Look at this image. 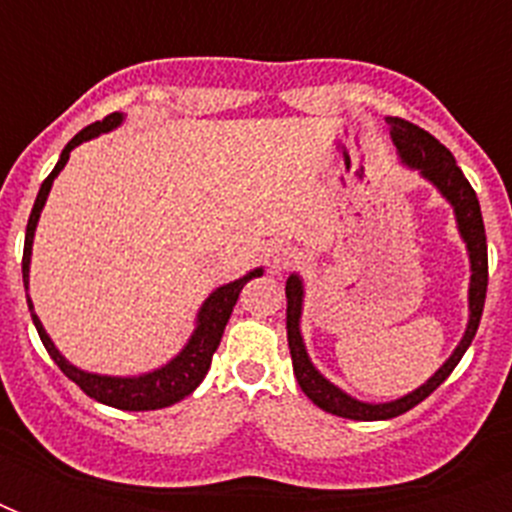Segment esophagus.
I'll return each mask as SVG.
<instances>
[{"instance_id":"esophagus-1","label":"esophagus","mask_w":512,"mask_h":512,"mask_svg":"<svg viewBox=\"0 0 512 512\" xmlns=\"http://www.w3.org/2000/svg\"><path fill=\"white\" fill-rule=\"evenodd\" d=\"M271 268H276V271H281V268H287V265L295 263V249L289 247H273L271 249Z\"/></svg>"}]
</instances>
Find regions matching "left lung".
<instances>
[{
  "label": "left lung",
  "instance_id": "left-lung-1",
  "mask_svg": "<svg viewBox=\"0 0 512 512\" xmlns=\"http://www.w3.org/2000/svg\"><path fill=\"white\" fill-rule=\"evenodd\" d=\"M385 122L390 124V138L396 143L398 154L404 159L406 167L420 170L422 177H428L430 183L436 185L438 191L444 193L446 201L454 207L457 215V228H460L462 239L468 244L470 255V321L465 329V337L460 340L457 350H454L449 361L430 377L425 385L412 390L409 396L388 401V404H364L350 398L348 393H342L335 388L327 377H321L316 372V366L311 364V358L305 353L303 335H300V313H303V281L300 276H289L287 279V340H289V353H292V369L300 382V388L313 404L324 409L329 414L345 417V420H364V422H377V420H390L398 414L409 412L414 406L425 401L441 382L454 372V366L460 364V358L465 356V350L470 348V342L476 337L478 324H481V313H484V300H486V284H489V255H486V231H484V217H481V204L473 191V185L468 183V177L462 175V170L454 162L452 151L441 146L430 132H425L417 124L398 119V116H388Z\"/></svg>",
  "mask_w": 512,
  "mask_h": 512
}]
</instances>
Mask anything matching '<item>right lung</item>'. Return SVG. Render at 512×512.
Segmentation results:
<instances>
[{"label": "right lung", "mask_w": 512, "mask_h": 512, "mask_svg": "<svg viewBox=\"0 0 512 512\" xmlns=\"http://www.w3.org/2000/svg\"><path fill=\"white\" fill-rule=\"evenodd\" d=\"M124 116L122 114H108L103 122H95L90 127H84L82 132H76L74 138L68 140V146L63 148V154H60L58 164H55V170L50 175L44 177L42 188L36 193L34 209H31V215H28V225H26V244H23V284L28 289V265H31V244H34V231L36 223H39V212H42L44 201H47V193L52 188V180L58 177V172L66 167L68 154L74 151L79 143L84 140L98 138L100 132L114 130L116 124H122ZM263 268H257V271L247 273L244 279H236L231 284H225V287L215 289L212 295L207 297V303L201 305L199 311V321H196V332L191 335L188 345H185L175 358H172L170 364L162 366V369H154V372L140 374V377H106V374H90L82 372V369H76L74 364H68L66 358L60 356L58 348L52 345V340L44 332L42 321L36 319L34 305L28 300V311H31V319H34V327L42 337L44 348L50 353V358L55 364L60 366V372L66 374L68 380H74L79 388L87 393L90 398L100 401V404L114 406V409H122V412H151V409H164V406L177 404L180 398L191 396L193 390L199 388V382L204 380V374L209 372V364H212V356H215L217 345L223 340L225 324L231 319L233 305L239 300V292L244 289L249 279H255L260 276Z\"/></svg>", "instance_id": "obj_1"}]
</instances>
